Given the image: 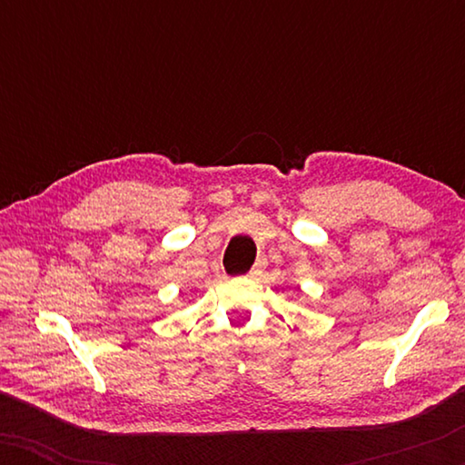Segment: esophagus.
<instances>
[{"mask_svg": "<svg viewBox=\"0 0 465 465\" xmlns=\"http://www.w3.org/2000/svg\"><path fill=\"white\" fill-rule=\"evenodd\" d=\"M264 260H258V262L256 264H253V269L250 271V272H247V277H252V279H256V277H260V275H262V271H264Z\"/></svg>", "mask_w": 465, "mask_h": 465, "instance_id": "obj_1", "label": "esophagus"}]
</instances>
